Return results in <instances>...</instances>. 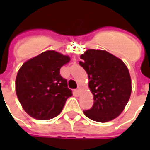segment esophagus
Instances as JSON below:
<instances>
[{"instance_id": "obj_1", "label": "esophagus", "mask_w": 150, "mask_h": 150, "mask_svg": "<svg viewBox=\"0 0 150 150\" xmlns=\"http://www.w3.org/2000/svg\"><path fill=\"white\" fill-rule=\"evenodd\" d=\"M75 91H76V93H77V94H79V93H80V91H81V88H77V89H76V90H75Z\"/></svg>"}]
</instances>
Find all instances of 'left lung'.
Listing matches in <instances>:
<instances>
[{"label": "left lung", "instance_id": "8db88e82", "mask_svg": "<svg viewBox=\"0 0 150 150\" xmlns=\"http://www.w3.org/2000/svg\"><path fill=\"white\" fill-rule=\"evenodd\" d=\"M79 65L88 75V88L94 104L83 113L97 122H108L119 116L132 91L129 69L121 59L104 50L88 49L80 55Z\"/></svg>", "mask_w": 150, "mask_h": 150}]
</instances>
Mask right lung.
<instances>
[{
    "label": "right lung",
    "mask_w": 150,
    "mask_h": 150,
    "mask_svg": "<svg viewBox=\"0 0 150 150\" xmlns=\"http://www.w3.org/2000/svg\"><path fill=\"white\" fill-rule=\"evenodd\" d=\"M71 60L68 55L46 50L29 59L18 70L15 90L21 107L34 119H52L62 112L71 91L60 75V68Z\"/></svg>",
    "instance_id": "obj_1"
}]
</instances>
